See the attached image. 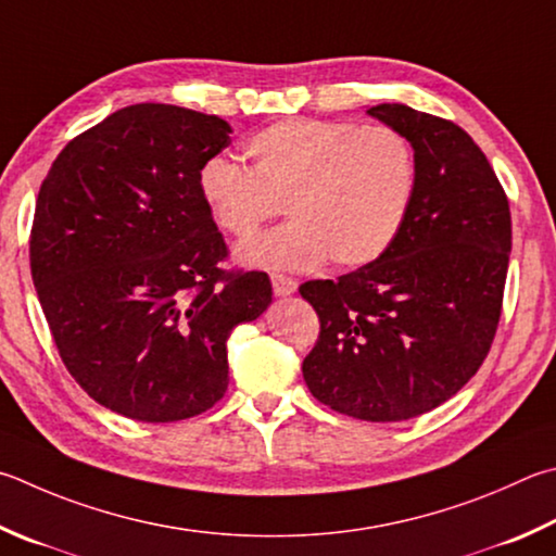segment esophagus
I'll return each instance as SVG.
<instances>
[{
    "label": "esophagus",
    "instance_id": "obj_1",
    "mask_svg": "<svg viewBox=\"0 0 556 556\" xmlns=\"http://www.w3.org/2000/svg\"><path fill=\"white\" fill-rule=\"evenodd\" d=\"M296 281L287 275H271V289H275V296L287 299L296 291Z\"/></svg>",
    "mask_w": 556,
    "mask_h": 556
}]
</instances>
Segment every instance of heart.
<instances>
[{
	"label": "heart",
	"mask_w": 556,
	"mask_h": 556,
	"mask_svg": "<svg viewBox=\"0 0 556 556\" xmlns=\"http://www.w3.org/2000/svg\"><path fill=\"white\" fill-rule=\"evenodd\" d=\"M245 157L250 169L206 160L197 187L228 236H252L281 204L294 216L238 248L252 267L311 269L326 257L338 267L369 265L399 238L416 199L413 146L383 124L285 118L252 136Z\"/></svg>",
	"instance_id": "obj_1"
}]
</instances>
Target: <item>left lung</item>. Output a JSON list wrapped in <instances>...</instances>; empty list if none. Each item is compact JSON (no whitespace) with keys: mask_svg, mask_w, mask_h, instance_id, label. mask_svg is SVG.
<instances>
[{"mask_svg":"<svg viewBox=\"0 0 556 556\" xmlns=\"http://www.w3.org/2000/svg\"><path fill=\"white\" fill-rule=\"evenodd\" d=\"M367 114L408 138L416 199L379 260L299 287L320 318L301 369L328 408L396 422L452 399L486 359L508 275L510 208L467 130L406 104Z\"/></svg>","mask_w":556,"mask_h":556,"instance_id":"left-lung-1","label":"left lung"}]
</instances>
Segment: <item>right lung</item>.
Here are the masks:
<instances>
[{
	"instance_id": "right-lung-1",
	"label": "right lung",
	"mask_w": 556,
	"mask_h": 556,
	"mask_svg": "<svg viewBox=\"0 0 556 556\" xmlns=\"http://www.w3.org/2000/svg\"><path fill=\"white\" fill-rule=\"evenodd\" d=\"M224 118L134 104L63 148L43 179L31 277L60 357L97 403L143 422L208 410L228 389L230 330L271 304L265 271L226 275L201 165Z\"/></svg>"
}]
</instances>
